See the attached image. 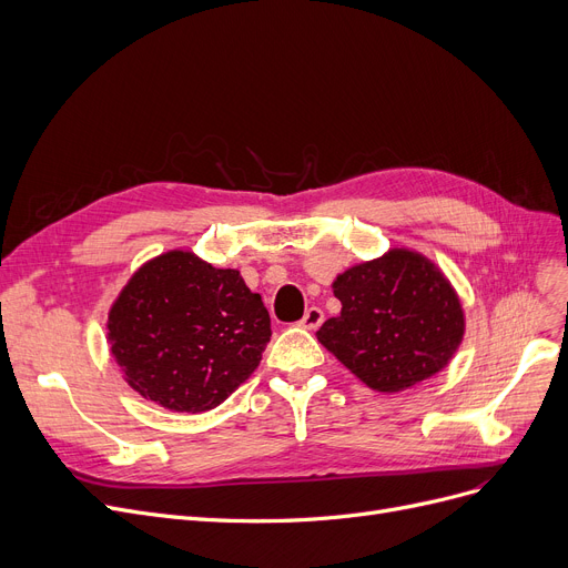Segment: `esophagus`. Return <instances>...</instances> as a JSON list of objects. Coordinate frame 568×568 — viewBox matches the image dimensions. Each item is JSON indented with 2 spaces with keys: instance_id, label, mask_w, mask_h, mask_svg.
Masks as SVG:
<instances>
[{
  "instance_id": "1",
  "label": "esophagus",
  "mask_w": 568,
  "mask_h": 568,
  "mask_svg": "<svg viewBox=\"0 0 568 568\" xmlns=\"http://www.w3.org/2000/svg\"><path fill=\"white\" fill-rule=\"evenodd\" d=\"M323 323V312L318 307H310L301 321V326L307 328V331H316Z\"/></svg>"
}]
</instances>
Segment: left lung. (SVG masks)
I'll list each match as a JSON object with an SVG mask.
<instances>
[{"mask_svg":"<svg viewBox=\"0 0 568 568\" xmlns=\"http://www.w3.org/2000/svg\"><path fill=\"white\" fill-rule=\"evenodd\" d=\"M342 312L318 342L376 393H402L442 372L465 337L460 295L420 252L393 247L333 282Z\"/></svg>","mask_w":568,"mask_h":568,"instance_id":"1","label":"left lung"}]
</instances>
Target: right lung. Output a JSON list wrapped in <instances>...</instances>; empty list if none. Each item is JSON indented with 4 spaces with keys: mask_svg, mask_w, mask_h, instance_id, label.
<instances>
[{
    "mask_svg": "<svg viewBox=\"0 0 568 568\" xmlns=\"http://www.w3.org/2000/svg\"><path fill=\"white\" fill-rule=\"evenodd\" d=\"M124 382L169 412L201 414L245 384L270 342V314L235 267L171 250L143 263L108 312Z\"/></svg>",
    "mask_w": 568,
    "mask_h": 568,
    "instance_id": "obj_1",
    "label": "right lung"
}]
</instances>
